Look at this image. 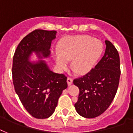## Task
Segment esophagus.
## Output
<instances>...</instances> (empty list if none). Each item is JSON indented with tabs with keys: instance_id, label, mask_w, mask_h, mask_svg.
<instances>
[{
	"instance_id": "obj_1",
	"label": "esophagus",
	"mask_w": 133,
	"mask_h": 133,
	"mask_svg": "<svg viewBox=\"0 0 133 133\" xmlns=\"http://www.w3.org/2000/svg\"><path fill=\"white\" fill-rule=\"evenodd\" d=\"M67 83H68V85H70L72 83V79L68 77V79H67Z\"/></svg>"
}]
</instances>
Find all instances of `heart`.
I'll use <instances>...</instances> for the list:
<instances>
[{
    "instance_id": "heart-1",
    "label": "heart",
    "mask_w": 133,
    "mask_h": 133,
    "mask_svg": "<svg viewBox=\"0 0 133 133\" xmlns=\"http://www.w3.org/2000/svg\"><path fill=\"white\" fill-rule=\"evenodd\" d=\"M103 51L101 41L87 35L69 37L61 43L54 58L59 70H64L71 61V68L78 75H85L94 68Z\"/></svg>"
}]
</instances>
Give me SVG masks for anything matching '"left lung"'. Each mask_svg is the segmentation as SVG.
<instances>
[{
  "label": "left lung",
  "mask_w": 133,
  "mask_h": 133,
  "mask_svg": "<svg viewBox=\"0 0 133 133\" xmlns=\"http://www.w3.org/2000/svg\"><path fill=\"white\" fill-rule=\"evenodd\" d=\"M105 51L95 68L73 81L79 89L75 109L85 118L98 117L108 109L113 101L119 83V55L115 47L105 41Z\"/></svg>",
  "instance_id": "8db88e82"
}]
</instances>
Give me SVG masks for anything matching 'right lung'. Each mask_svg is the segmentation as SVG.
Instances as JSON below:
<instances>
[{"label":"right lung","instance_id":"1","mask_svg":"<svg viewBox=\"0 0 133 133\" xmlns=\"http://www.w3.org/2000/svg\"><path fill=\"white\" fill-rule=\"evenodd\" d=\"M56 35L54 30H34L22 39L13 57L15 92L26 110L36 119L52 115L63 90L68 87L67 77L50 70L45 61H30L33 52L40 59L49 57L52 41Z\"/></svg>","mask_w":133,"mask_h":133}]
</instances>
